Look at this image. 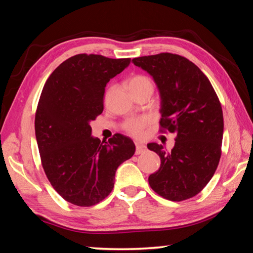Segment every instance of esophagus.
Segmentation results:
<instances>
[{
  "instance_id": "1",
  "label": "esophagus",
  "mask_w": 253,
  "mask_h": 253,
  "mask_svg": "<svg viewBox=\"0 0 253 253\" xmlns=\"http://www.w3.org/2000/svg\"><path fill=\"white\" fill-rule=\"evenodd\" d=\"M146 146H145V145H143V144H136V152H135V154L136 155H140V154H143V153H145L146 152Z\"/></svg>"
}]
</instances>
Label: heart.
Masks as SVG:
<instances>
[{"instance_id":"obj_1","label":"heart","mask_w":253,"mask_h":253,"mask_svg":"<svg viewBox=\"0 0 253 253\" xmlns=\"http://www.w3.org/2000/svg\"><path fill=\"white\" fill-rule=\"evenodd\" d=\"M128 87L130 91L134 92L137 90H143V89L151 88L153 89V81L151 78L144 75H136L131 77L128 81ZM151 124V118L149 117H136L128 119L124 124V129L132 137H140L143 136L144 129Z\"/></svg>"}]
</instances>
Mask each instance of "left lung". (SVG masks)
Masks as SVG:
<instances>
[{"instance_id": "1", "label": "left lung", "mask_w": 253, "mask_h": 253, "mask_svg": "<svg viewBox=\"0 0 253 253\" xmlns=\"http://www.w3.org/2000/svg\"><path fill=\"white\" fill-rule=\"evenodd\" d=\"M153 77L161 97L162 130L175 132L168 152L149 143L161 157V166L148 183L158 195L184 201L199 194L215 173L223 138V113L211 83L198 66L173 53L131 60Z\"/></svg>"}]
</instances>
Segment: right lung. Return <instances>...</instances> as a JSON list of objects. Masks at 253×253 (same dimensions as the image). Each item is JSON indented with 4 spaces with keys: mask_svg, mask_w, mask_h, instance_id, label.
<instances>
[{
    "mask_svg": "<svg viewBox=\"0 0 253 253\" xmlns=\"http://www.w3.org/2000/svg\"><path fill=\"white\" fill-rule=\"evenodd\" d=\"M129 63V58L77 54L42 89L34 121L37 143L46 177L67 202L99 203L113 190L118 166L134 155L129 137L116 134L100 143L90 127L104 110L106 84Z\"/></svg>",
    "mask_w": 253,
    "mask_h": 253,
    "instance_id": "obj_1",
    "label": "right lung"
}]
</instances>
